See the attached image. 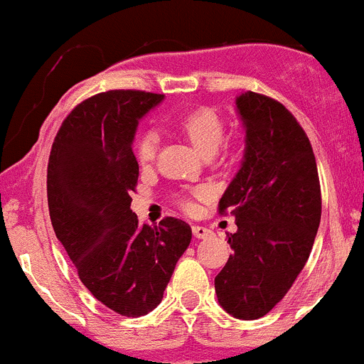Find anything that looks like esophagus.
<instances>
[{"label":"esophagus","mask_w":364,"mask_h":364,"mask_svg":"<svg viewBox=\"0 0 364 364\" xmlns=\"http://www.w3.org/2000/svg\"><path fill=\"white\" fill-rule=\"evenodd\" d=\"M192 234H194V237L198 239H208L214 235V232L208 230L206 227H199V225H196V227H192Z\"/></svg>","instance_id":"obj_1"}]
</instances>
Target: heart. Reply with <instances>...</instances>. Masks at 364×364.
Returning a JSON list of instances; mask_svg holds the SVG:
<instances>
[{"label":"heart","mask_w":364,"mask_h":364,"mask_svg":"<svg viewBox=\"0 0 364 364\" xmlns=\"http://www.w3.org/2000/svg\"><path fill=\"white\" fill-rule=\"evenodd\" d=\"M176 127L196 146V150L203 154V156H206V158H210V156L218 152L219 146L223 145L225 134H227L225 119L212 107H196V109L188 110V112H185L179 117ZM158 145L159 137L154 130H145V132L137 134L132 145L136 161L141 166L152 165L154 159H156V154H158ZM206 194H208L206 188H196L192 196L179 198V205L186 212L194 210V198L201 199Z\"/></svg>","instance_id":"b5f03b06"}]
</instances>
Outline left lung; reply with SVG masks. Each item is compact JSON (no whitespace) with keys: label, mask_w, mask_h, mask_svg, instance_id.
I'll use <instances>...</instances> for the list:
<instances>
[{"label":"left lung","mask_w":364,"mask_h":364,"mask_svg":"<svg viewBox=\"0 0 364 364\" xmlns=\"http://www.w3.org/2000/svg\"><path fill=\"white\" fill-rule=\"evenodd\" d=\"M237 110L247 152L219 199L235 218L234 250L215 276L223 309L237 319L267 316L290 290L312 252L321 221V185L312 145L290 110L264 94L245 92Z\"/></svg>","instance_id":"8db88e82"}]
</instances>
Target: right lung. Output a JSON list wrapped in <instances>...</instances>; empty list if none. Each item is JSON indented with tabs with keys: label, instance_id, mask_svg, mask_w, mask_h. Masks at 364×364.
<instances>
[{
	"label": "right lung",
	"instance_id": "right-lung-1",
	"mask_svg": "<svg viewBox=\"0 0 364 364\" xmlns=\"http://www.w3.org/2000/svg\"><path fill=\"white\" fill-rule=\"evenodd\" d=\"M163 100L145 90L87 97L65 117L52 143L47 198L55 237L81 283L119 316L139 317L161 303L176 263L188 248V223L141 225L130 210L139 165L137 119Z\"/></svg>",
	"mask_w": 364,
	"mask_h": 364
}]
</instances>
